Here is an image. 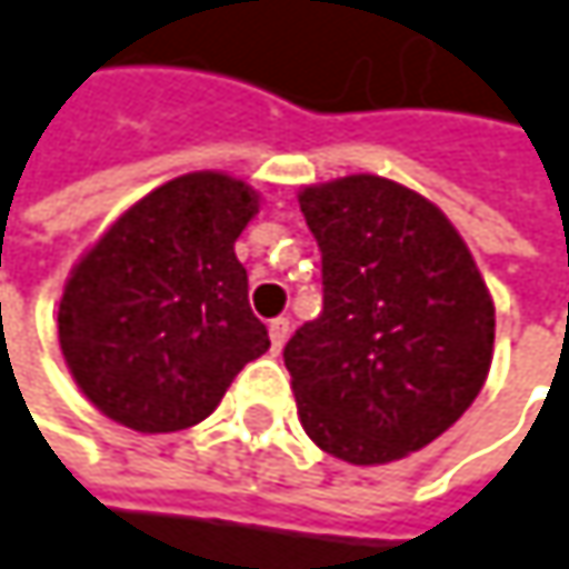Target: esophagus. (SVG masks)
Instances as JSON below:
<instances>
[{"instance_id": "obj_1", "label": "esophagus", "mask_w": 569, "mask_h": 569, "mask_svg": "<svg viewBox=\"0 0 569 569\" xmlns=\"http://www.w3.org/2000/svg\"><path fill=\"white\" fill-rule=\"evenodd\" d=\"M289 339V319L280 316V319H270V346H273V352H280L283 349V342Z\"/></svg>"}]
</instances>
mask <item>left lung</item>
Returning a JSON list of instances; mask_svg holds the SVG:
<instances>
[{"instance_id": "1", "label": "left lung", "mask_w": 569, "mask_h": 569, "mask_svg": "<svg viewBox=\"0 0 569 569\" xmlns=\"http://www.w3.org/2000/svg\"><path fill=\"white\" fill-rule=\"evenodd\" d=\"M299 210L322 253V312L283 349L299 421L349 465L398 461L481 392L491 292L448 217L396 180L306 187Z\"/></svg>"}]
</instances>
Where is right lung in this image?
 <instances>
[{
	"label": "right lung",
	"instance_id": "add662e5",
	"mask_svg": "<svg viewBox=\"0 0 569 569\" xmlns=\"http://www.w3.org/2000/svg\"><path fill=\"white\" fill-rule=\"evenodd\" d=\"M257 207L243 180L183 173L121 213L71 270L58 342L108 418L151 435L190 428L270 349L233 253Z\"/></svg>",
	"mask_w": 569,
	"mask_h": 569
}]
</instances>
